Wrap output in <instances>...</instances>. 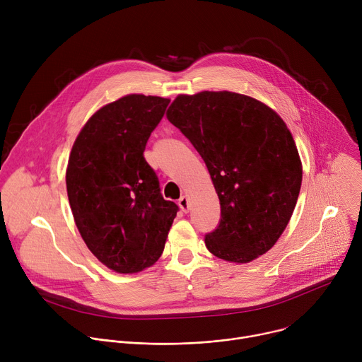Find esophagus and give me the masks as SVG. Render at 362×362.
I'll return each instance as SVG.
<instances>
[{"label":"esophagus","mask_w":362,"mask_h":362,"mask_svg":"<svg viewBox=\"0 0 362 362\" xmlns=\"http://www.w3.org/2000/svg\"><path fill=\"white\" fill-rule=\"evenodd\" d=\"M179 208H180L182 212H185V214L189 212V199H187L186 196H182V197L179 199Z\"/></svg>","instance_id":"1"}]
</instances>
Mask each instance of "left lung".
<instances>
[{
  "mask_svg": "<svg viewBox=\"0 0 362 362\" xmlns=\"http://www.w3.org/2000/svg\"><path fill=\"white\" fill-rule=\"evenodd\" d=\"M168 120L193 144L221 203L219 226L204 236L211 253L247 264L284 233L302 183L295 140L281 116L233 91L179 94Z\"/></svg>",
  "mask_w": 362,
  "mask_h": 362,
  "instance_id": "1",
  "label": "left lung"
}]
</instances>
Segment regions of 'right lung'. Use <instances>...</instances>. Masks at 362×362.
I'll return each instance as SVG.
<instances>
[{"mask_svg":"<svg viewBox=\"0 0 362 362\" xmlns=\"http://www.w3.org/2000/svg\"><path fill=\"white\" fill-rule=\"evenodd\" d=\"M169 98L127 94L98 109L70 151L66 185L76 226L97 259L117 274L154 265L177 214L143 151Z\"/></svg>","mask_w":362,"mask_h":362,"instance_id":"1","label":"right lung"}]
</instances>
